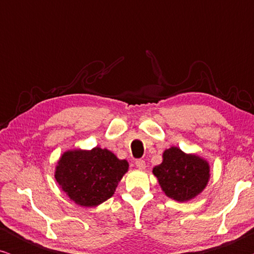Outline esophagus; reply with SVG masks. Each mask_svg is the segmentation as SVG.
I'll return each instance as SVG.
<instances>
[{"mask_svg": "<svg viewBox=\"0 0 254 254\" xmlns=\"http://www.w3.org/2000/svg\"><path fill=\"white\" fill-rule=\"evenodd\" d=\"M135 165H136V168L138 170L145 169V162L143 161V159H136V161H135Z\"/></svg>", "mask_w": 254, "mask_h": 254, "instance_id": "1", "label": "esophagus"}]
</instances>
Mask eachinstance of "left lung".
Masks as SVG:
<instances>
[{
	"instance_id": "1",
	"label": "left lung",
	"mask_w": 254,
	"mask_h": 254,
	"mask_svg": "<svg viewBox=\"0 0 254 254\" xmlns=\"http://www.w3.org/2000/svg\"><path fill=\"white\" fill-rule=\"evenodd\" d=\"M164 193L176 201H189L201 193L209 180V164L196 155H187L179 148L171 147L163 154L162 164L155 166Z\"/></svg>"
}]
</instances>
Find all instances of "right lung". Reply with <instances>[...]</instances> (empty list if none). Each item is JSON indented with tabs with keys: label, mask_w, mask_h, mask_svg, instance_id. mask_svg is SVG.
I'll return each instance as SVG.
<instances>
[{
	"label": "right lung",
	"mask_w": 254,
	"mask_h": 254,
	"mask_svg": "<svg viewBox=\"0 0 254 254\" xmlns=\"http://www.w3.org/2000/svg\"><path fill=\"white\" fill-rule=\"evenodd\" d=\"M127 170L126 159L96 147L64 152L58 162L55 179L75 203L93 207L113 195Z\"/></svg>",
	"instance_id": "obj_1"
}]
</instances>
